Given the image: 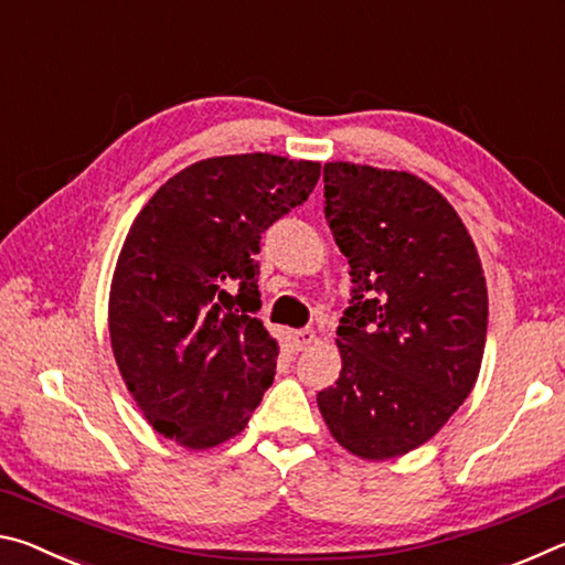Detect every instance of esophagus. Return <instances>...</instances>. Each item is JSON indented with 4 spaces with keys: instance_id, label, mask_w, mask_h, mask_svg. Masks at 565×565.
Here are the masks:
<instances>
[{
    "instance_id": "34e87169",
    "label": "esophagus",
    "mask_w": 565,
    "mask_h": 565,
    "mask_svg": "<svg viewBox=\"0 0 565 565\" xmlns=\"http://www.w3.org/2000/svg\"><path fill=\"white\" fill-rule=\"evenodd\" d=\"M313 341H317V333H313V329H299V331H294V349H296V351L309 349Z\"/></svg>"
}]
</instances>
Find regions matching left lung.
Instances as JSON below:
<instances>
[{
	"mask_svg": "<svg viewBox=\"0 0 565 565\" xmlns=\"http://www.w3.org/2000/svg\"><path fill=\"white\" fill-rule=\"evenodd\" d=\"M323 214L349 259L341 374L317 404L331 436L369 461L426 444L481 369L489 294L454 206L406 171L331 161Z\"/></svg>",
	"mask_w": 565,
	"mask_h": 565,
	"instance_id": "1",
	"label": "left lung"
}]
</instances>
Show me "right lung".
Returning <instances> with one entry per match:
<instances>
[{"label":"right lung","mask_w":565,"mask_h":565,"mask_svg":"<svg viewBox=\"0 0 565 565\" xmlns=\"http://www.w3.org/2000/svg\"><path fill=\"white\" fill-rule=\"evenodd\" d=\"M319 177V161L259 151L204 159L134 218L111 279V349L137 406L171 441H228L271 386L279 347L254 319L256 254Z\"/></svg>","instance_id":"1"}]
</instances>
